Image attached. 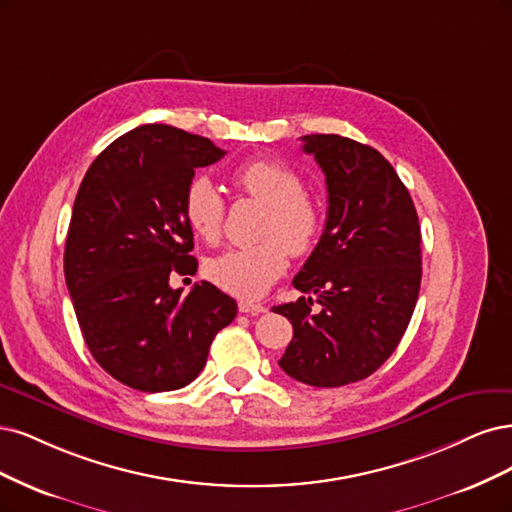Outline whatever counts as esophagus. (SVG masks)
Returning <instances> with one entry per match:
<instances>
[{"instance_id": "34e87169", "label": "esophagus", "mask_w": 512, "mask_h": 512, "mask_svg": "<svg viewBox=\"0 0 512 512\" xmlns=\"http://www.w3.org/2000/svg\"><path fill=\"white\" fill-rule=\"evenodd\" d=\"M238 310L244 312V315H251V317H257L261 315V312H266L268 308L263 304H253V302H240L238 304Z\"/></svg>"}]
</instances>
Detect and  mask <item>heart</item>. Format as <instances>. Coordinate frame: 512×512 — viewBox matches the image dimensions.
Listing matches in <instances>:
<instances>
[{
	"label": "heart",
	"mask_w": 512,
	"mask_h": 512,
	"mask_svg": "<svg viewBox=\"0 0 512 512\" xmlns=\"http://www.w3.org/2000/svg\"><path fill=\"white\" fill-rule=\"evenodd\" d=\"M234 183L255 200L268 204L261 236L251 246H234L206 261L210 283L242 300H255L285 274L289 253L308 255L323 232V214L304 193V180L285 163L255 159L234 172ZM183 217L204 242H217L223 232L225 200L208 176H195L183 197Z\"/></svg>",
	"instance_id": "heart-1"
}]
</instances>
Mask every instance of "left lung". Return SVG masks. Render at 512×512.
Masks as SVG:
<instances>
[{
    "label": "left lung",
    "mask_w": 512,
    "mask_h": 512,
    "mask_svg": "<svg viewBox=\"0 0 512 512\" xmlns=\"http://www.w3.org/2000/svg\"><path fill=\"white\" fill-rule=\"evenodd\" d=\"M302 140L325 174L327 221L293 278L310 295L274 308L293 325L278 366L312 387H342L381 368L406 332L421 287V227L376 148L336 134Z\"/></svg>",
    "instance_id": "obj_1"
}]
</instances>
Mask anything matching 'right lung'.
Wrapping results in <instances>:
<instances>
[{
  "label": "right lung",
  "instance_id": "right-lung-1",
  "mask_svg": "<svg viewBox=\"0 0 512 512\" xmlns=\"http://www.w3.org/2000/svg\"><path fill=\"white\" fill-rule=\"evenodd\" d=\"M225 155L208 138L140 125L95 157L82 178L63 270L82 338L119 383L174 391L195 381L236 300L202 280L189 295L170 276L195 274L183 197L195 168Z\"/></svg>",
  "mask_w": 512,
  "mask_h": 512
}]
</instances>
